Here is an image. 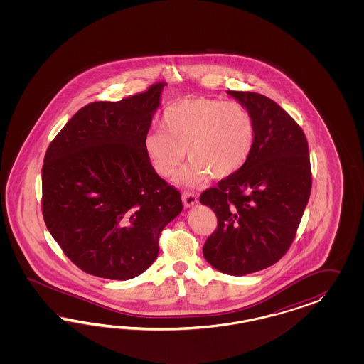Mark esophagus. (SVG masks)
I'll list each match as a JSON object with an SVG mask.
<instances>
[{"instance_id": "esophagus-1", "label": "esophagus", "mask_w": 364, "mask_h": 364, "mask_svg": "<svg viewBox=\"0 0 364 364\" xmlns=\"http://www.w3.org/2000/svg\"><path fill=\"white\" fill-rule=\"evenodd\" d=\"M183 203H184V207H192L195 204H198V198L195 193H191V192H184L183 193Z\"/></svg>"}]
</instances>
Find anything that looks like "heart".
<instances>
[{"mask_svg": "<svg viewBox=\"0 0 364 364\" xmlns=\"http://www.w3.org/2000/svg\"><path fill=\"white\" fill-rule=\"evenodd\" d=\"M160 124L161 131L144 134V154L159 176L169 177L183 163L186 150L191 164L177 176L186 186H198L208 176H231L254 146V117L236 101L187 97L166 108Z\"/></svg>", "mask_w": 364, "mask_h": 364, "instance_id": "b5f03b06", "label": "heart"}]
</instances>
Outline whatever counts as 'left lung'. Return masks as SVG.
<instances>
[{
  "mask_svg": "<svg viewBox=\"0 0 364 364\" xmlns=\"http://www.w3.org/2000/svg\"><path fill=\"white\" fill-rule=\"evenodd\" d=\"M227 93L252 114L254 146L237 172L200 196L218 216L203 254L223 274L242 276L286 255L309 203L312 177L306 134L286 110L259 93Z\"/></svg>",
  "mask_w": 364,
  "mask_h": 364,
  "instance_id": "left-lung-1",
  "label": "left lung"
}]
</instances>
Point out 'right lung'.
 Masks as SVG:
<instances>
[{
  "label": "right lung",
  "instance_id": "1",
  "mask_svg": "<svg viewBox=\"0 0 364 364\" xmlns=\"http://www.w3.org/2000/svg\"><path fill=\"white\" fill-rule=\"evenodd\" d=\"M164 85L85 105L45 154L46 228L89 275L128 280L143 274L157 257L160 233L183 210L180 192L143 151Z\"/></svg>",
  "mask_w": 364,
  "mask_h": 364
}]
</instances>
